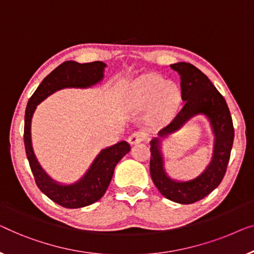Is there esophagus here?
<instances>
[{"mask_svg":"<svg viewBox=\"0 0 254 254\" xmlns=\"http://www.w3.org/2000/svg\"><path fill=\"white\" fill-rule=\"evenodd\" d=\"M145 139V135L144 133H141V132H133V133L130 134V137H128L127 141L130 145H137V144H140V142L144 140Z\"/></svg>","mask_w":254,"mask_h":254,"instance_id":"34e87169","label":"esophagus"}]
</instances>
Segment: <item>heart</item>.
<instances>
[{
	"instance_id": "1",
	"label": "heart",
	"mask_w": 254,
	"mask_h": 254,
	"mask_svg": "<svg viewBox=\"0 0 254 254\" xmlns=\"http://www.w3.org/2000/svg\"><path fill=\"white\" fill-rule=\"evenodd\" d=\"M135 105L151 110L158 122H166L176 112L181 101V91L174 81L164 80L154 73H146L132 84Z\"/></svg>"
}]
</instances>
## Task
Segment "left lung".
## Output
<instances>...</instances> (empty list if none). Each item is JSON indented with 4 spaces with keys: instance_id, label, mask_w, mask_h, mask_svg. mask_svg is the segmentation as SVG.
Segmentation results:
<instances>
[{
    "instance_id": "obj_1",
    "label": "left lung",
    "mask_w": 254,
    "mask_h": 254,
    "mask_svg": "<svg viewBox=\"0 0 254 254\" xmlns=\"http://www.w3.org/2000/svg\"><path fill=\"white\" fill-rule=\"evenodd\" d=\"M180 74L183 106L175 119L159 131L151 144V177L163 197L177 203L195 202L208 195L219 187L226 174L234 142V126L226 100L206 74L190 63L180 62L170 65ZM201 115L209 121L214 135L212 159L207 167L191 180L182 181L170 178L164 167L162 145L164 139L189 119Z\"/></svg>"
}]
</instances>
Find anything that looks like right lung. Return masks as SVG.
I'll return each instance as SVG.
<instances>
[{"instance_id":"right-lung-1","label":"right lung","mask_w":254,"mask_h":254,"mask_svg":"<svg viewBox=\"0 0 254 254\" xmlns=\"http://www.w3.org/2000/svg\"><path fill=\"white\" fill-rule=\"evenodd\" d=\"M106 66L107 64L101 61L84 64L66 61L42 80L28 100L25 110L24 144L35 183L42 193L65 208H80L101 199L109 187L116 164L130 152L131 147L127 141H120L102 148L79 180L70 184L60 183L46 173L35 156L31 134L32 117L39 103L56 91L63 88H90L101 83Z\"/></svg>"}]
</instances>
